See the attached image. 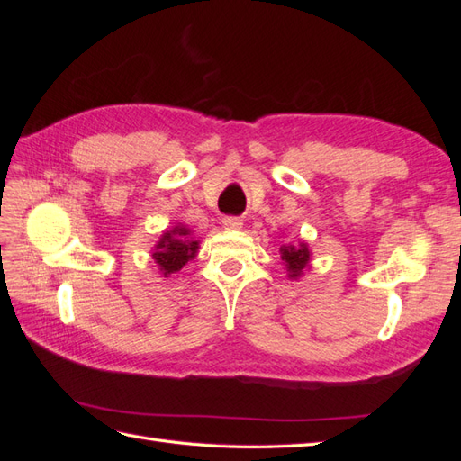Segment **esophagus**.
Returning <instances> with one entry per match:
<instances>
[{
	"label": "esophagus",
	"mask_w": 461,
	"mask_h": 461,
	"mask_svg": "<svg viewBox=\"0 0 461 461\" xmlns=\"http://www.w3.org/2000/svg\"><path fill=\"white\" fill-rule=\"evenodd\" d=\"M222 227H225L227 230H240L242 221L236 219V217H225V219H222Z\"/></svg>",
	"instance_id": "1"
}]
</instances>
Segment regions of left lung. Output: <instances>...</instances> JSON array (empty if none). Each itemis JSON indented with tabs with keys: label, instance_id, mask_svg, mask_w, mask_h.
Returning a JSON list of instances; mask_svg holds the SVG:
<instances>
[{
	"label": "left lung",
	"instance_id": "1",
	"mask_svg": "<svg viewBox=\"0 0 461 461\" xmlns=\"http://www.w3.org/2000/svg\"><path fill=\"white\" fill-rule=\"evenodd\" d=\"M278 254H281V261L290 281H298L312 267V249L305 240L296 244H283Z\"/></svg>",
	"mask_w": 461,
	"mask_h": 461
}]
</instances>
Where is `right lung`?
Here are the masks:
<instances>
[{
	"label": "right lung",
	"instance_id": "obj_1",
	"mask_svg": "<svg viewBox=\"0 0 461 461\" xmlns=\"http://www.w3.org/2000/svg\"><path fill=\"white\" fill-rule=\"evenodd\" d=\"M200 240L194 236V230L178 222L171 230H165L161 239L153 244L151 259L156 261L161 276H171L196 258Z\"/></svg>",
	"mask_w": 461,
	"mask_h": 461
}]
</instances>
